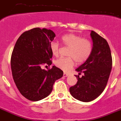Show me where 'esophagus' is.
Here are the masks:
<instances>
[{
  "label": "esophagus",
  "mask_w": 121,
  "mask_h": 121,
  "mask_svg": "<svg viewBox=\"0 0 121 121\" xmlns=\"http://www.w3.org/2000/svg\"><path fill=\"white\" fill-rule=\"evenodd\" d=\"M68 73H64V74H63V76H64V77H67L68 76Z\"/></svg>",
  "instance_id": "esophagus-1"
}]
</instances>
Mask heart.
Listing matches in <instances>:
<instances>
[{"label":"heart","mask_w":121,"mask_h":121,"mask_svg":"<svg viewBox=\"0 0 121 121\" xmlns=\"http://www.w3.org/2000/svg\"><path fill=\"white\" fill-rule=\"evenodd\" d=\"M62 43L69 48L68 57H61L54 62L55 65L65 72L70 71L74 67L75 61L78 64L84 62L88 59L92 50V44L88 39L82 38L74 34H67L61 37ZM50 48L53 56L57 57L59 54V45L57 42H52Z\"/></svg>","instance_id":"1"}]
</instances>
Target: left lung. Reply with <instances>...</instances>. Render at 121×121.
<instances>
[{
  "label": "left lung",
  "instance_id": "left-lung-1",
  "mask_svg": "<svg viewBox=\"0 0 121 121\" xmlns=\"http://www.w3.org/2000/svg\"><path fill=\"white\" fill-rule=\"evenodd\" d=\"M93 47L90 56L84 64L76 69L79 74L76 84L70 88L71 95L82 102H90L103 92L110 74L112 57L107 40L96 32L90 33Z\"/></svg>",
  "mask_w": 121,
  "mask_h": 121
}]
</instances>
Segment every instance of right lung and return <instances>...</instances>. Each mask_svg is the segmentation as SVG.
Instances as JSON below:
<instances>
[{"label":"right lung","mask_w":121,"mask_h":121,"mask_svg":"<svg viewBox=\"0 0 121 121\" xmlns=\"http://www.w3.org/2000/svg\"><path fill=\"white\" fill-rule=\"evenodd\" d=\"M55 34L51 30L35 28L22 33L17 40L11 57L12 75L22 96L32 101L47 97L54 82L63 76V71L53 66L45 70L42 67L52 64L50 45Z\"/></svg>","instance_id":"add662e5"}]
</instances>
